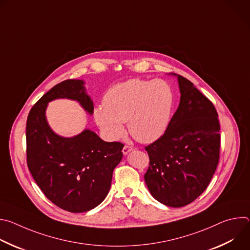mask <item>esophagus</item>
Here are the masks:
<instances>
[{
    "instance_id": "34e87169",
    "label": "esophagus",
    "mask_w": 250,
    "mask_h": 250,
    "mask_svg": "<svg viewBox=\"0 0 250 250\" xmlns=\"http://www.w3.org/2000/svg\"><path fill=\"white\" fill-rule=\"evenodd\" d=\"M132 150H133V147H132V146H125L124 148H123V153H124L125 155H126L128 152H130V151H132Z\"/></svg>"
}]
</instances>
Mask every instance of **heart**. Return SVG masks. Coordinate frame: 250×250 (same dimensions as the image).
<instances>
[{"instance_id":"heart-1","label":"heart","mask_w":250,"mask_h":250,"mask_svg":"<svg viewBox=\"0 0 250 250\" xmlns=\"http://www.w3.org/2000/svg\"><path fill=\"white\" fill-rule=\"evenodd\" d=\"M103 103L95 108L94 118L106 137L115 140L123 136L127 122L130 134L149 144L162 136L169 125L174 92L161 79H131L111 87Z\"/></svg>"}]
</instances>
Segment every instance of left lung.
Returning <instances> with one entry per match:
<instances>
[{"label": "left lung", "mask_w": 250, "mask_h": 250, "mask_svg": "<svg viewBox=\"0 0 250 250\" xmlns=\"http://www.w3.org/2000/svg\"><path fill=\"white\" fill-rule=\"evenodd\" d=\"M175 75V74H174ZM180 104L162 136L146 146L147 188L163 205L180 208L208 187L220 159V123L212 103L194 84L177 75Z\"/></svg>", "instance_id": "obj_1"}]
</instances>
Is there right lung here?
<instances>
[{
	"label": "right lung",
	"instance_id": "1",
	"mask_svg": "<svg viewBox=\"0 0 250 250\" xmlns=\"http://www.w3.org/2000/svg\"><path fill=\"white\" fill-rule=\"evenodd\" d=\"M83 80H65L32 106L26 121L27 167L45 197L62 209L88 211L108 195L113 171L123 158L122 142H106L90 129L73 137L56 134L47 124V104L55 99L80 103L93 114Z\"/></svg>",
	"mask_w": 250,
	"mask_h": 250
}]
</instances>
